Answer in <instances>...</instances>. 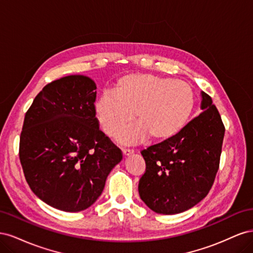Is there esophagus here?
<instances>
[{
  "label": "esophagus",
  "mask_w": 253,
  "mask_h": 253,
  "mask_svg": "<svg viewBox=\"0 0 253 253\" xmlns=\"http://www.w3.org/2000/svg\"><path fill=\"white\" fill-rule=\"evenodd\" d=\"M122 153H124L125 156H129V155L133 154L134 150H131V149H124V150H122Z\"/></svg>",
  "instance_id": "obj_1"
}]
</instances>
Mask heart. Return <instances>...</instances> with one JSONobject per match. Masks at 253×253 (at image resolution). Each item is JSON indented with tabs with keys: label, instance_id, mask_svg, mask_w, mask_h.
<instances>
[{
	"label": "heart",
	"instance_id": "obj_1",
	"mask_svg": "<svg viewBox=\"0 0 253 253\" xmlns=\"http://www.w3.org/2000/svg\"><path fill=\"white\" fill-rule=\"evenodd\" d=\"M194 108V93L181 80L150 74H132L115 83L113 93L99 97L94 105L97 124L108 136H115L134 120L135 127L125 131L118 140L125 144L166 141L186 126Z\"/></svg>",
	"mask_w": 253,
	"mask_h": 253
}]
</instances>
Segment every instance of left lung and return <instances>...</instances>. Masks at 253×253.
Returning <instances> with one entry per match:
<instances>
[{
	"label": "left lung",
	"mask_w": 253,
	"mask_h": 253,
	"mask_svg": "<svg viewBox=\"0 0 253 253\" xmlns=\"http://www.w3.org/2000/svg\"><path fill=\"white\" fill-rule=\"evenodd\" d=\"M202 113L173 138L141 151L145 172L138 192L159 214H177L207 196L219 167L225 126L212 99L202 91Z\"/></svg>",
	"instance_id": "8db88e82"
}]
</instances>
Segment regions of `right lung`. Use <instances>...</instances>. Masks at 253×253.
I'll return each instance as SVG.
<instances>
[{
    "mask_svg": "<svg viewBox=\"0 0 253 253\" xmlns=\"http://www.w3.org/2000/svg\"><path fill=\"white\" fill-rule=\"evenodd\" d=\"M96 83L71 75L45 85L25 114L20 162L33 192L65 212L87 209L101 195L122 153L99 129Z\"/></svg>",
    "mask_w": 253,
    "mask_h": 253,
    "instance_id": "1",
    "label": "right lung"
}]
</instances>
